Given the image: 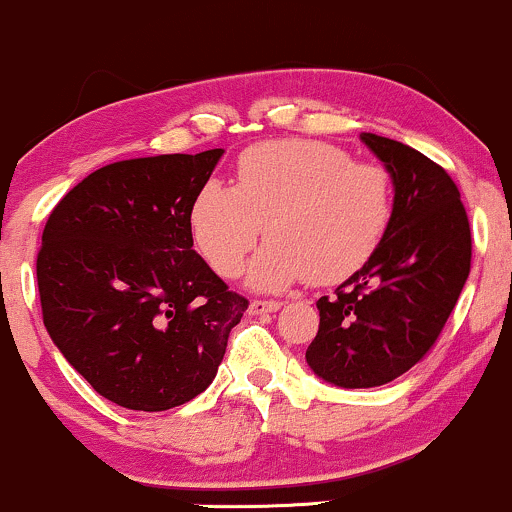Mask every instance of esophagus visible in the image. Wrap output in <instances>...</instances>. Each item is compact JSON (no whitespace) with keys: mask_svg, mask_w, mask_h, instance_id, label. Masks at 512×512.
<instances>
[{"mask_svg":"<svg viewBox=\"0 0 512 512\" xmlns=\"http://www.w3.org/2000/svg\"><path fill=\"white\" fill-rule=\"evenodd\" d=\"M281 308L279 301H252L248 313L250 315H264V313H276Z\"/></svg>","mask_w":512,"mask_h":512,"instance_id":"1","label":"esophagus"}]
</instances>
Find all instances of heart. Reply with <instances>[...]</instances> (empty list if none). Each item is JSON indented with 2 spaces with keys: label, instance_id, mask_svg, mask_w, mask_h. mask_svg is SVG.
Wrapping results in <instances>:
<instances>
[{
  "label": "heart",
  "instance_id": "heart-1",
  "mask_svg": "<svg viewBox=\"0 0 512 512\" xmlns=\"http://www.w3.org/2000/svg\"><path fill=\"white\" fill-rule=\"evenodd\" d=\"M392 219L385 168L354 163L313 139L255 144L238 158L236 187L209 180L190 209L197 250L216 274L236 276L262 231L272 236L248 286L279 291L301 279L337 284L378 248Z\"/></svg>",
  "mask_w": 512,
  "mask_h": 512
}]
</instances>
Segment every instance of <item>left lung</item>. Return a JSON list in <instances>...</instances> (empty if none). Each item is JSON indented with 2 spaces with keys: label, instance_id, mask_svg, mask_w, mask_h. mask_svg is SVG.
Segmentation results:
<instances>
[{
  "label": "left lung",
  "instance_id": "left-lung-1",
  "mask_svg": "<svg viewBox=\"0 0 512 512\" xmlns=\"http://www.w3.org/2000/svg\"><path fill=\"white\" fill-rule=\"evenodd\" d=\"M392 180V219L378 248L317 301L320 330L305 351L317 378L346 390L407 373L436 344L472 262L460 190L438 163L395 139L363 132Z\"/></svg>",
  "mask_w": 512,
  "mask_h": 512
}]
</instances>
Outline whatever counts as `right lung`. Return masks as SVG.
Masks as SVG:
<instances>
[{
    "mask_svg": "<svg viewBox=\"0 0 512 512\" xmlns=\"http://www.w3.org/2000/svg\"><path fill=\"white\" fill-rule=\"evenodd\" d=\"M223 149L110 163L52 209L38 252L50 339L110 402L166 411L216 378L248 301L192 250L190 209Z\"/></svg>",
    "mask_w": 512,
    "mask_h": 512,
    "instance_id": "add662e5",
    "label": "right lung"
}]
</instances>
